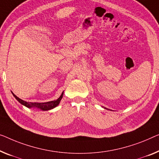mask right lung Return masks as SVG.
<instances>
[{
    "label": "right lung",
    "mask_w": 159,
    "mask_h": 159,
    "mask_svg": "<svg viewBox=\"0 0 159 159\" xmlns=\"http://www.w3.org/2000/svg\"><path fill=\"white\" fill-rule=\"evenodd\" d=\"M13 93V96L15 97L16 100H17L19 103L22 104V105L26 106L28 108H39V109H41L42 111H48V110L52 109V108L56 107V106L59 104V103H60V101L61 99H62L63 96V92L62 94L61 95V96L59 97L57 100L48 101V102H46V103H31V102H26V101H23L22 99L19 98L18 97L16 96L13 93Z\"/></svg>",
    "instance_id": "obj_1"
}]
</instances>
